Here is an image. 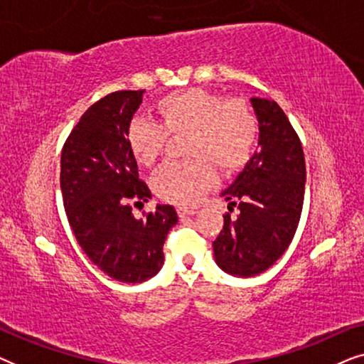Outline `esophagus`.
<instances>
[{
    "label": "esophagus",
    "instance_id": "esophagus-1",
    "mask_svg": "<svg viewBox=\"0 0 364 364\" xmlns=\"http://www.w3.org/2000/svg\"><path fill=\"white\" fill-rule=\"evenodd\" d=\"M177 213L181 218H186V217H191V215H196L197 210L196 208H187V207H177Z\"/></svg>",
    "mask_w": 364,
    "mask_h": 364
}]
</instances>
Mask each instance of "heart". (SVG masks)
Masks as SVG:
<instances>
[{
	"label": "heart",
	"instance_id": "obj_1",
	"mask_svg": "<svg viewBox=\"0 0 364 364\" xmlns=\"http://www.w3.org/2000/svg\"><path fill=\"white\" fill-rule=\"evenodd\" d=\"M186 154L193 161L167 164L154 177V188L164 200L178 205L200 202L215 186V171L232 173L250 161L257 144V119L245 102L191 87L167 94L156 104V122L134 119L127 146L134 159L151 167L162 156L167 136L186 134Z\"/></svg>",
	"mask_w": 364,
	"mask_h": 364
}]
</instances>
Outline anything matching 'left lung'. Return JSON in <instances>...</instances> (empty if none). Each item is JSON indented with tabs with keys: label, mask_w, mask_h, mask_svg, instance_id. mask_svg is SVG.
Here are the masks:
<instances>
[{
	"label": "left lung",
	"mask_w": 364,
	"mask_h": 364,
	"mask_svg": "<svg viewBox=\"0 0 364 364\" xmlns=\"http://www.w3.org/2000/svg\"><path fill=\"white\" fill-rule=\"evenodd\" d=\"M258 121V152L222 192L235 220L223 217L213 242L215 263L233 277L268 270L293 240L305 196L306 167L301 142L275 101L250 99Z\"/></svg>",
	"instance_id": "8db88e82"
}]
</instances>
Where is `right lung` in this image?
I'll use <instances>...</instances> for the list:
<instances>
[{"label": "right lung", "mask_w": 364, "mask_h": 364, "mask_svg": "<svg viewBox=\"0 0 364 364\" xmlns=\"http://www.w3.org/2000/svg\"><path fill=\"white\" fill-rule=\"evenodd\" d=\"M144 91H117L92 104L61 152V192L74 237L99 270L122 283H142L164 265V242L178 222L172 205L157 203L146 218L129 200L149 202L129 151L127 129Z\"/></svg>", "instance_id": "right-lung-1"}]
</instances>
